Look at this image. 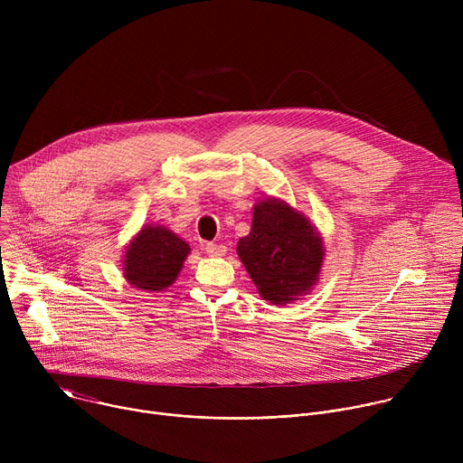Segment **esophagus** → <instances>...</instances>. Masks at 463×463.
<instances>
[{
	"instance_id": "1",
	"label": "esophagus",
	"mask_w": 463,
	"mask_h": 463,
	"mask_svg": "<svg viewBox=\"0 0 463 463\" xmlns=\"http://www.w3.org/2000/svg\"><path fill=\"white\" fill-rule=\"evenodd\" d=\"M205 252L209 256L218 258V256H223L227 252V247L225 245H218V243H205Z\"/></svg>"
}]
</instances>
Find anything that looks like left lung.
<instances>
[{"mask_svg": "<svg viewBox=\"0 0 463 463\" xmlns=\"http://www.w3.org/2000/svg\"><path fill=\"white\" fill-rule=\"evenodd\" d=\"M236 250L260 297L275 306L313 291L326 254L309 218L269 195L254 203L250 231L240 238Z\"/></svg>", "mask_w": 463, "mask_h": 463, "instance_id": "1", "label": "left lung"}]
</instances>
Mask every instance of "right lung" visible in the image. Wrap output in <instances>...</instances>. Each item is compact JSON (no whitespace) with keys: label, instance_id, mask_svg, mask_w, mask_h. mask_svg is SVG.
<instances>
[{"label":"right lung","instance_id":"right-lung-1","mask_svg":"<svg viewBox=\"0 0 463 463\" xmlns=\"http://www.w3.org/2000/svg\"><path fill=\"white\" fill-rule=\"evenodd\" d=\"M188 254L190 245L174 231L148 223L124 247L122 275L136 289L166 291L177 280Z\"/></svg>","mask_w":463,"mask_h":463}]
</instances>
